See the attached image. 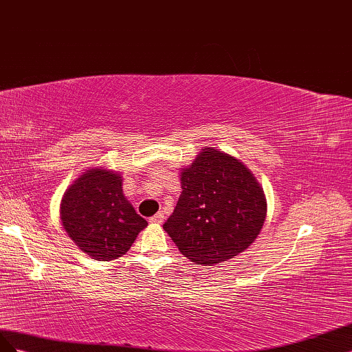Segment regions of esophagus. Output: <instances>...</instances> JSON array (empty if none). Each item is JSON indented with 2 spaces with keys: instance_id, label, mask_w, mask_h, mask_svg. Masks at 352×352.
Listing matches in <instances>:
<instances>
[{
  "instance_id": "esophagus-1",
  "label": "esophagus",
  "mask_w": 352,
  "mask_h": 352,
  "mask_svg": "<svg viewBox=\"0 0 352 352\" xmlns=\"http://www.w3.org/2000/svg\"><path fill=\"white\" fill-rule=\"evenodd\" d=\"M164 219H165L164 214L162 212H157L156 215H153L152 218H150V223H152V224H162Z\"/></svg>"
}]
</instances>
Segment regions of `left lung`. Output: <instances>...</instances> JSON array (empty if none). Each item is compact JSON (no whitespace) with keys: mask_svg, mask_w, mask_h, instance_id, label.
I'll use <instances>...</instances> for the list:
<instances>
[{"mask_svg":"<svg viewBox=\"0 0 352 352\" xmlns=\"http://www.w3.org/2000/svg\"><path fill=\"white\" fill-rule=\"evenodd\" d=\"M182 196L164 230L192 263L214 265L255 242L267 215L254 174L215 147L202 148L182 173Z\"/></svg>","mask_w":352,"mask_h":352,"instance_id":"obj_1","label":"left lung"}]
</instances>
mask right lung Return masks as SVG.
<instances>
[{"label": "right lung", "mask_w": 352, "mask_h": 352, "mask_svg": "<svg viewBox=\"0 0 352 352\" xmlns=\"http://www.w3.org/2000/svg\"><path fill=\"white\" fill-rule=\"evenodd\" d=\"M60 218L67 236L89 258L112 261L126 254L147 226L122 192V177L91 168L63 195Z\"/></svg>", "instance_id": "obj_1"}]
</instances>
